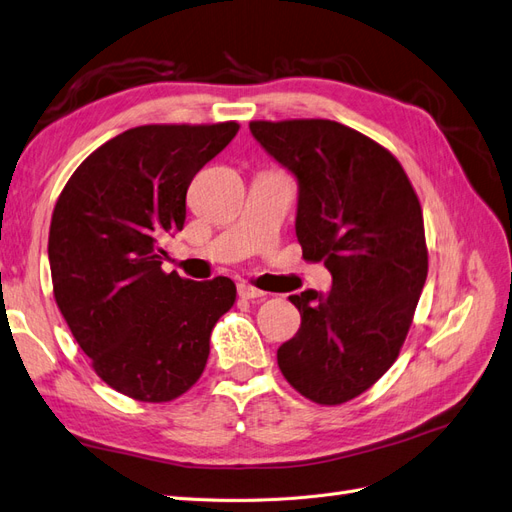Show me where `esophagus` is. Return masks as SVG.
I'll list each match as a JSON object with an SVG mask.
<instances>
[{"mask_svg":"<svg viewBox=\"0 0 512 512\" xmlns=\"http://www.w3.org/2000/svg\"><path fill=\"white\" fill-rule=\"evenodd\" d=\"M239 295L243 299H262L267 293H262V290L254 288L252 284H239Z\"/></svg>","mask_w":512,"mask_h":512,"instance_id":"34e87169","label":"esophagus"}]
</instances>
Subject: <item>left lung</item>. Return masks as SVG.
Returning a JSON list of instances; mask_svg holds the SVG:
<instances>
[{"label": "left lung", "instance_id": "8db88e82", "mask_svg": "<svg viewBox=\"0 0 512 512\" xmlns=\"http://www.w3.org/2000/svg\"><path fill=\"white\" fill-rule=\"evenodd\" d=\"M256 142L299 185L303 258L325 262L327 295H290L301 327L278 349L293 388L319 405L366 392L396 362L428 273L422 206L403 165L334 120H254Z\"/></svg>", "mask_w": 512, "mask_h": 512}]
</instances>
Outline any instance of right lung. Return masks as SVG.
<instances>
[{"instance_id": "right-lung-1", "label": "right lung", "mask_w": 512, "mask_h": 512, "mask_svg": "<svg viewBox=\"0 0 512 512\" xmlns=\"http://www.w3.org/2000/svg\"><path fill=\"white\" fill-rule=\"evenodd\" d=\"M237 131V122L129 129L96 148L55 202V303L96 375L142 403H168L200 379L211 331L237 299L222 275L165 273L159 247L183 230L193 176Z\"/></svg>"}]
</instances>
